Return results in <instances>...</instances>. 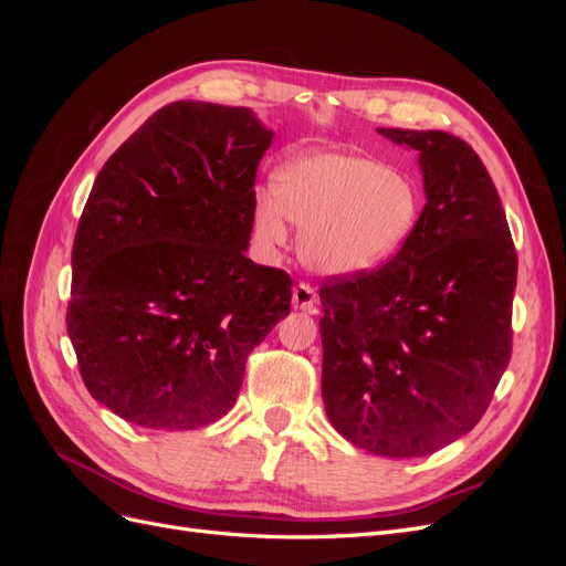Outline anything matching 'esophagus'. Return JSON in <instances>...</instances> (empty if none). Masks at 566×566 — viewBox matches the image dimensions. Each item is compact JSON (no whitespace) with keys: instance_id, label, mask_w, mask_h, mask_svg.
Segmentation results:
<instances>
[{"instance_id":"esophagus-1","label":"esophagus","mask_w":566,"mask_h":566,"mask_svg":"<svg viewBox=\"0 0 566 566\" xmlns=\"http://www.w3.org/2000/svg\"><path fill=\"white\" fill-rule=\"evenodd\" d=\"M316 302H318V297L314 293V287L304 285V283L293 287V306H295V310L314 314L316 312Z\"/></svg>"}]
</instances>
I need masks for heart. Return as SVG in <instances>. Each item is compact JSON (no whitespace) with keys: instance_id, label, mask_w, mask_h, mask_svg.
Returning a JSON list of instances; mask_svg holds the SVG:
<instances>
[{"instance_id":"heart-1","label":"heart","mask_w":566,"mask_h":566,"mask_svg":"<svg viewBox=\"0 0 566 566\" xmlns=\"http://www.w3.org/2000/svg\"><path fill=\"white\" fill-rule=\"evenodd\" d=\"M271 196L254 198L252 231L264 248L285 243V221L302 227L300 260L321 276L347 279L391 260L422 214L418 184L358 153L316 150L285 163Z\"/></svg>"}]
</instances>
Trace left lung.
<instances>
[{
    "instance_id": "8db88e82",
    "label": "left lung",
    "mask_w": 566,
    "mask_h": 566,
    "mask_svg": "<svg viewBox=\"0 0 566 566\" xmlns=\"http://www.w3.org/2000/svg\"><path fill=\"white\" fill-rule=\"evenodd\" d=\"M418 150L424 208L391 260L321 287V394L335 430L420 458L486 413L512 354L517 252L476 153L437 129H378Z\"/></svg>"
}]
</instances>
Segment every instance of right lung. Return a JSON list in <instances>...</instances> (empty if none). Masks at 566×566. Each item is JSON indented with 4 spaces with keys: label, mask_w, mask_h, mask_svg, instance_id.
I'll use <instances>...</instances> for the list:
<instances>
[{
    "label": "right lung",
    "mask_w": 566,
    "mask_h": 566,
    "mask_svg": "<svg viewBox=\"0 0 566 566\" xmlns=\"http://www.w3.org/2000/svg\"><path fill=\"white\" fill-rule=\"evenodd\" d=\"M271 142L250 108L177 101L98 172L65 321L84 385L123 420L175 432L227 416L290 314L287 273L245 256Z\"/></svg>",
    "instance_id": "obj_1"
}]
</instances>
